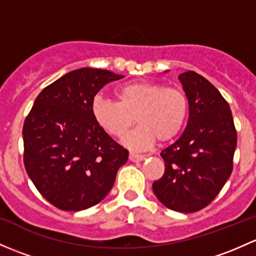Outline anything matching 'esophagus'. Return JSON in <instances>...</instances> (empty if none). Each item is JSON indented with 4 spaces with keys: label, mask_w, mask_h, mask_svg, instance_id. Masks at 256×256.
I'll return each instance as SVG.
<instances>
[{
    "label": "esophagus",
    "mask_w": 256,
    "mask_h": 256,
    "mask_svg": "<svg viewBox=\"0 0 256 256\" xmlns=\"http://www.w3.org/2000/svg\"><path fill=\"white\" fill-rule=\"evenodd\" d=\"M144 156H141V154H136V153H130V156H128V160H131V162H142V160H144Z\"/></svg>",
    "instance_id": "obj_1"
}]
</instances>
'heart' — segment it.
Returning a JSON list of instances; mask_svg holds the SVG:
<instances>
[{
    "label": "heart",
    "instance_id": "1",
    "mask_svg": "<svg viewBox=\"0 0 256 256\" xmlns=\"http://www.w3.org/2000/svg\"><path fill=\"white\" fill-rule=\"evenodd\" d=\"M118 102L96 96L90 112L96 125L110 136L122 137L132 124L138 126L124 137L122 144L134 150H147L160 141L179 135L189 112L182 90L153 82H132L116 90Z\"/></svg>",
    "mask_w": 256,
    "mask_h": 256
}]
</instances>
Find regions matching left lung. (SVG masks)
I'll return each instance as SVG.
<instances>
[{
    "label": "left lung",
    "mask_w": 256,
    "mask_h": 256,
    "mask_svg": "<svg viewBox=\"0 0 256 256\" xmlns=\"http://www.w3.org/2000/svg\"><path fill=\"white\" fill-rule=\"evenodd\" d=\"M178 78L189 102V120L160 153L166 172L152 188L166 207L192 214L208 205L230 176L236 131L230 106L205 77L188 71Z\"/></svg>",
    "instance_id": "1"
}]
</instances>
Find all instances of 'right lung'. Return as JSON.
Instances as JSON below:
<instances>
[{"label": "right lung", "mask_w": 256, "mask_h": 256, "mask_svg": "<svg viewBox=\"0 0 256 256\" xmlns=\"http://www.w3.org/2000/svg\"><path fill=\"white\" fill-rule=\"evenodd\" d=\"M124 76L83 67L64 74L36 96L24 121V166L50 204L82 211L112 190L128 152L94 121L96 94Z\"/></svg>", "instance_id": "add662e5"}]
</instances>
